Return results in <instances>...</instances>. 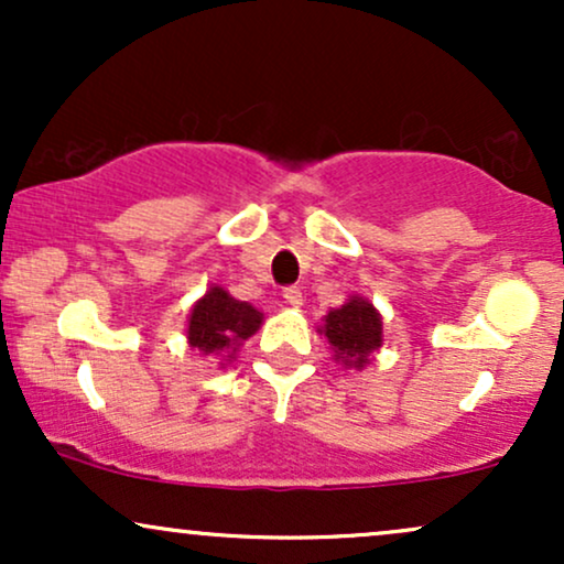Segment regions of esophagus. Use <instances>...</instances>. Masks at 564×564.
Returning <instances> with one entry per match:
<instances>
[{
  "label": "esophagus",
  "mask_w": 564,
  "mask_h": 564,
  "mask_svg": "<svg viewBox=\"0 0 564 564\" xmlns=\"http://www.w3.org/2000/svg\"><path fill=\"white\" fill-rule=\"evenodd\" d=\"M283 300L289 304H294V307H300L302 304V289L300 286H286L283 289Z\"/></svg>",
  "instance_id": "34e87169"
}]
</instances>
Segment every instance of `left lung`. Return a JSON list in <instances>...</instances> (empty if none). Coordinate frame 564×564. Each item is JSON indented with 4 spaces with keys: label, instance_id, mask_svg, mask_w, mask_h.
Wrapping results in <instances>:
<instances>
[{
    "label": "left lung",
    "instance_id": "8db88e82",
    "mask_svg": "<svg viewBox=\"0 0 564 564\" xmlns=\"http://www.w3.org/2000/svg\"><path fill=\"white\" fill-rule=\"evenodd\" d=\"M323 334L334 347L336 360H341L345 366L364 368L368 355L381 345V318L373 304L352 296L339 310H332L326 315Z\"/></svg>",
    "mask_w": 564,
    "mask_h": 564
}]
</instances>
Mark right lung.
<instances>
[{"label":"right lung","instance_id":"1","mask_svg":"<svg viewBox=\"0 0 564 564\" xmlns=\"http://www.w3.org/2000/svg\"><path fill=\"white\" fill-rule=\"evenodd\" d=\"M262 313H257L249 302L232 300L228 291L212 286L206 296L196 302L187 326V341L204 355L215 352L230 358L238 341L249 339L260 328Z\"/></svg>","mask_w":564,"mask_h":564}]
</instances>
